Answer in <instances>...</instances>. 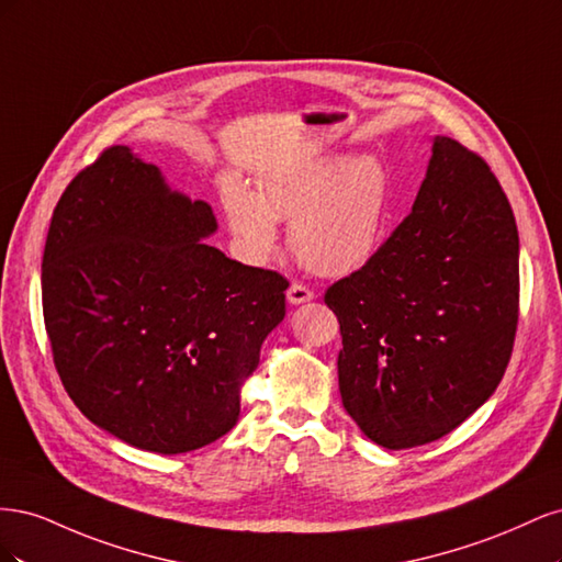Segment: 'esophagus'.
I'll list each match as a JSON object with an SVG mask.
<instances>
[{
    "mask_svg": "<svg viewBox=\"0 0 562 562\" xmlns=\"http://www.w3.org/2000/svg\"><path fill=\"white\" fill-rule=\"evenodd\" d=\"M288 302L291 304H302V302H310V300H314V291H310L307 285H302V283H293L291 288H288Z\"/></svg>",
    "mask_w": 562,
    "mask_h": 562,
    "instance_id": "obj_1",
    "label": "esophagus"
}]
</instances>
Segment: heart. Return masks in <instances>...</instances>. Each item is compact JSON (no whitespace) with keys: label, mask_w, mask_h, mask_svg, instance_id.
Instances as JSON below:
<instances>
[{"label":"heart","mask_w":562,"mask_h":562,"mask_svg":"<svg viewBox=\"0 0 562 562\" xmlns=\"http://www.w3.org/2000/svg\"><path fill=\"white\" fill-rule=\"evenodd\" d=\"M389 176L372 157H328L271 176L255 194L227 180L223 206L236 241L252 260L279 246L277 220H288V244L316 274L345 277L378 250L389 211Z\"/></svg>","instance_id":"heart-1"}]
</instances>
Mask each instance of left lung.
Returning a JSON list of instances; mask_svg holds the SVG:
<instances>
[{
    "label": "left lung",
    "mask_w": 562,
    "mask_h": 562,
    "mask_svg": "<svg viewBox=\"0 0 562 562\" xmlns=\"http://www.w3.org/2000/svg\"><path fill=\"white\" fill-rule=\"evenodd\" d=\"M518 227L483 157L436 135L413 213L326 291L339 394L386 450L431 443L495 394L518 328Z\"/></svg>",
    "instance_id": "8db88e82"
}]
</instances>
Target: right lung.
<instances>
[{"label":"right lung","instance_id":"right-lung-1","mask_svg":"<svg viewBox=\"0 0 562 562\" xmlns=\"http://www.w3.org/2000/svg\"><path fill=\"white\" fill-rule=\"evenodd\" d=\"M206 201L108 147L65 187L42 260L44 326L67 396L124 443L180 454L225 436L265 337L285 316L279 271L201 239Z\"/></svg>","mask_w":562,"mask_h":562}]
</instances>
